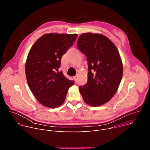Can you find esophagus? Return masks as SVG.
<instances>
[{"label":"esophagus","mask_w":150,"mask_h":150,"mask_svg":"<svg viewBox=\"0 0 150 150\" xmlns=\"http://www.w3.org/2000/svg\"><path fill=\"white\" fill-rule=\"evenodd\" d=\"M74 80H75V82H76V81H77V76H74Z\"/></svg>","instance_id":"esophagus-1"}]
</instances>
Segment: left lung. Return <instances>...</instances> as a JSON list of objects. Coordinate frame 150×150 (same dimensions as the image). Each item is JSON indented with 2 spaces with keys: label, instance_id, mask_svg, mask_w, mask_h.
Here are the masks:
<instances>
[{
  "label": "left lung",
  "instance_id": "obj_1",
  "mask_svg": "<svg viewBox=\"0 0 150 150\" xmlns=\"http://www.w3.org/2000/svg\"><path fill=\"white\" fill-rule=\"evenodd\" d=\"M77 47L87 57L88 79L79 87L85 103L98 107L110 101L116 94L123 75V64L113 42L101 34L83 33Z\"/></svg>",
  "mask_w": 150,
  "mask_h": 150
}]
</instances>
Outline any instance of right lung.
<instances>
[{"label": "right lung", "mask_w": 150, "mask_h": 150, "mask_svg": "<svg viewBox=\"0 0 150 150\" xmlns=\"http://www.w3.org/2000/svg\"><path fill=\"white\" fill-rule=\"evenodd\" d=\"M76 34H46L31 47L25 63L28 87L40 103L49 108L61 105L74 83L62 72V56L73 45Z\"/></svg>", "instance_id": "obj_1"}]
</instances>
